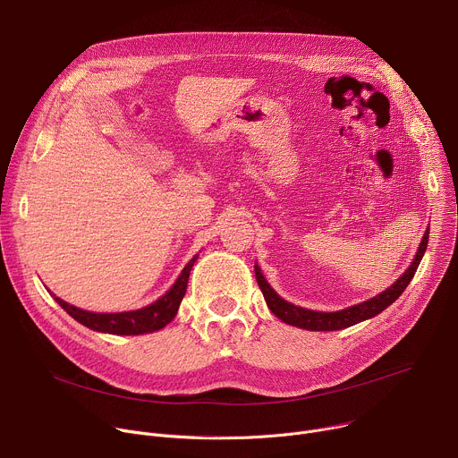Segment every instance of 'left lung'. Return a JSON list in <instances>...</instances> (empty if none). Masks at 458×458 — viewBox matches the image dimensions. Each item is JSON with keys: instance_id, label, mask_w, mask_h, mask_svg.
Returning <instances> with one entry per match:
<instances>
[{"instance_id": "8db88e82", "label": "left lung", "mask_w": 458, "mask_h": 458, "mask_svg": "<svg viewBox=\"0 0 458 458\" xmlns=\"http://www.w3.org/2000/svg\"><path fill=\"white\" fill-rule=\"evenodd\" d=\"M428 238H429V231H426V234L422 236L419 252L415 255V260L411 262L408 271H405L391 287H387L375 298H369L362 303H357V306H351V308L336 311V313H322V311H311V310L298 308V306H294V303L280 298L275 293V289L267 284V280L264 278V275L257 264H255V275H257V282L264 293L267 308L282 322H285L289 326L301 327V329H308V331H338V329H345L349 326L359 324L362 320L373 318L378 313H382L386 308L391 306V303L403 293V289L408 287V284L415 276V271L419 269V264H420L424 252H426V247H428Z\"/></svg>"}]
</instances>
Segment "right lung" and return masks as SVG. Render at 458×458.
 <instances>
[{"label":"right lung","mask_w":458,"mask_h":458,"mask_svg":"<svg viewBox=\"0 0 458 458\" xmlns=\"http://www.w3.org/2000/svg\"><path fill=\"white\" fill-rule=\"evenodd\" d=\"M198 255L192 257V260L183 267L174 285L155 303H150L147 308L136 310V311H125V313H90L83 311L80 308L71 306V303L64 301L62 298L55 296L60 306L81 326L109 335H143L152 333L165 327L178 313V308L182 303V298L187 291L189 273L196 262Z\"/></svg>","instance_id":"obj_1"}]
</instances>
